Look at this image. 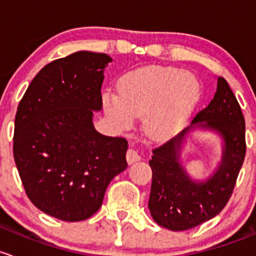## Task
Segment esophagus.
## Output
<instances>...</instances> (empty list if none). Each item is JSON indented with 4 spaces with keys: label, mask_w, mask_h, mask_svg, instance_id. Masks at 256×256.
<instances>
[{
    "label": "esophagus",
    "mask_w": 256,
    "mask_h": 256,
    "mask_svg": "<svg viewBox=\"0 0 256 256\" xmlns=\"http://www.w3.org/2000/svg\"><path fill=\"white\" fill-rule=\"evenodd\" d=\"M142 156L138 152V150L133 149V148H130V149H128L127 152V160L129 164H133V162H138V160H140Z\"/></svg>",
    "instance_id": "obj_1"
}]
</instances>
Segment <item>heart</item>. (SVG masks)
Segmentation results:
<instances>
[{"instance_id": "b5f03b06", "label": "heart", "mask_w": 256, "mask_h": 256, "mask_svg": "<svg viewBox=\"0 0 256 256\" xmlns=\"http://www.w3.org/2000/svg\"><path fill=\"white\" fill-rule=\"evenodd\" d=\"M200 96L194 76L176 68L150 65L126 74L118 91L104 94V108L113 124L127 128L146 116L150 133H164L184 120Z\"/></svg>"}]
</instances>
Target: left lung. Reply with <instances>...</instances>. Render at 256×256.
Listing matches in <instances>:
<instances>
[{
	"label": "left lung",
	"mask_w": 256,
	"mask_h": 256,
	"mask_svg": "<svg viewBox=\"0 0 256 256\" xmlns=\"http://www.w3.org/2000/svg\"><path fill=\"white\" fill-rule=\"evenodd\" d=\"M217 130L225 140L220 168L206 183L191 180L178 162L183 136L191 128ZM246 120L236 94L224 78H218L217 92L206 108L200 110L191 127L162 146L152 149L149 207L159 226L180 232L212 220L233 194L246 158Z\"/></svg>",
	"instance_id": "left-lung-1"
}]
</instances>
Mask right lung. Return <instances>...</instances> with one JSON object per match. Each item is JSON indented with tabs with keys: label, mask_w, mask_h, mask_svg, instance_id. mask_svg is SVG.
Returning <instances> with one entry per match:
<instances>
[{
	"label": "right lung",
	"mask_w": 256,
	"mask_h": 256,
	"mask_svg": "<svg viewBox=\"0 0 256 256\" xmlns=\"http://www.w3.org/2000/svg\"><path fill=\"white\" fill-rule=\"evenodd\" d=\"M110 62L107 54L78 52L49 62L16 113L13 156L26 194L65 222L96 213L110 180L128 166L127 139L102 136L92 124Z\"/></svg>",
	"instance_id": "obj_1"
}]
</instances>
